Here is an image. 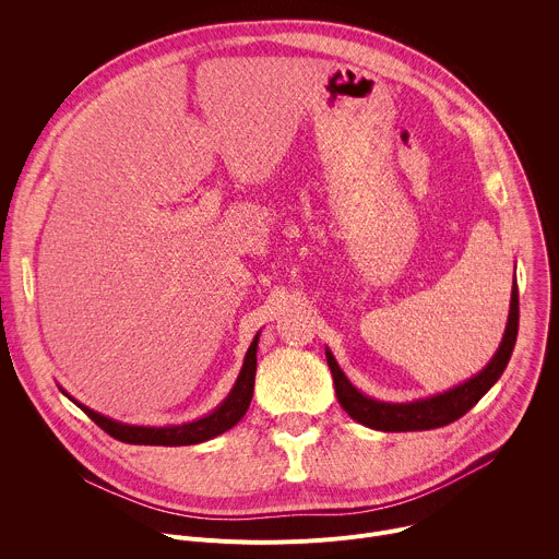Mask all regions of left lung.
<instances>
[{
  "label": "left lung",
  "instance_id": "8db88e82",
  "mask_svg": "<svg viewBox=\"0 0 559 559\" xmlns=\"http://www.w3.org/2000/svg\"><path fill=\"white\" fill-rule=\"evenodd\" d=\"M518 323H520V300H518V285H513L507 332H504L502 345H500L498 354L491 358V362L480 373L462 382L460 386L444 391L440 395L427 397V401L409 403V405L378 403V401H371V397L362 395L341 371L332 352H325L328 365L334 376L338 403L354 420H358L360 425L371 427L376 431H425V429L444 427V425L462 418L468 409H473L477 405V401H480V397L498 382V378L507 369L509 358L513 354L515 338H518Z\"/></svg>",
  "mask_w": 559,
  "mask_h": 559
}]
</instances>
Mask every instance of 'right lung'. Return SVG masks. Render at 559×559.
I'll return each instance as SVG.
<instances>
[{
	"mask_svg": "<svg viewBox=\"0 0 559 559\" xmlns=\"http://www.w3.org/2000/svg\"><path fill=\"white\" fill-rule=\"evenodd\" d=\"M257 347H259V336L252 341L248 354H246V362L241 373L236 378L234 389L229 391V395L223 401L221 407H216L210 416L188 423V425H179V427H134V425H123V423H115L84 405H79L74 401L76 407H82V412L95 423L99 425L108 436H112L115 440L128 442V444H156V447H186V444H199L205 442L214 436H221L223 431L231 429L238 420H241L252 403V393H254V376H257ZM72 401V397H70Z\"/></svg>",
	"mask_w": 559,
	"mask_h": 559,
	"instance_id": "1",
	"label": "right lung"
}]
</instances>
